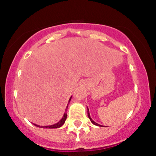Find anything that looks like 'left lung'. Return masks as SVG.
I'll return each instance as SVG.
<instances>
[{
	"label": "left lung",
	"instance_id": "left-lung-1",
	"mask_svg": "<svg viewBox=\"0 0 156 156\" xmlns=\"http://www.w3.org/2000/svg\"><path fill=\"white\" fill-rule=\"evenodd\" d=\"M87 114H88V117H89V119H90V121L92 122V124H94V125H97V126H102V125H99V124H98V123L95 122H94V120H92V118H91V117H90V114H89V108H87Z\"/></svg>",
	"mask_w": 156,
	"mask_h": 156
}]
</instances>
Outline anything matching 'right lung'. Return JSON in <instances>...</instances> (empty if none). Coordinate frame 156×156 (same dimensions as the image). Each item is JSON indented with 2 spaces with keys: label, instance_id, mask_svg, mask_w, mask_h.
I'll return each mask as SVG.
<instances>
[{
  "label": "right lung",
  "instance_id": "add662e5",
  "mask_svg": "<svg viewBox=\"0 0 156 156\" xmlns=\"http://www.w3.org/2000/svg\"><path fill=\"white\" fill-rule=\"evenodd\" d=\"M71 98H72V96H71L70 98H69V102H68V103H69V101H71ZM67 107H68V104H67V108H66V109L67 108ZM66 109H65V111H66ZM67 114H66V113H64L63 117H62V119H60L59 122H58L55 123V124H53V125H46V126H39V125H36V124H34V125L35 126L39 127V128H60L61 126H62V125H64V123L65 122V120H66V119H67Z\"/></svg>",
  "mask_w": 156,
  "mask_h": 156
}]
</instances>
